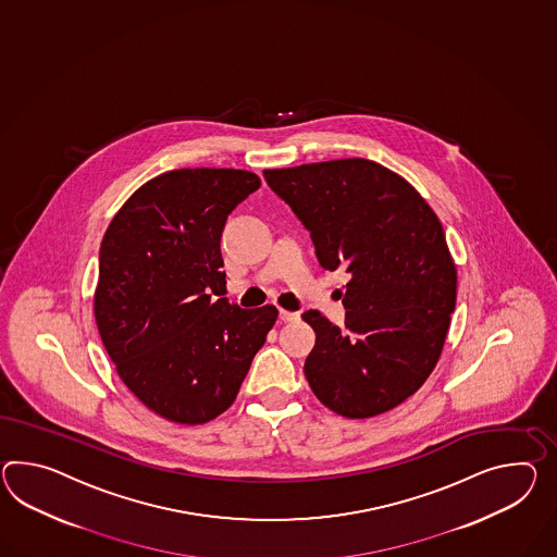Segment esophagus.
Here are the masks:
<instances>
[{
    "label": "esophagus",
    "mask_w": 557,
    "mask_h": 557,
    "mask_svg": "<svg viewBox=\"0 0 557 557\" xmlns=\"http://www.w3.org/2000/svg\"><path fill=\"white\" fill-rule=\"evenodd\" d=\"M280 320H282V322H298L299 313L287 312V310H280Z\"/></svg>",
    "instance_id": "34e87169"
}]
</instances>
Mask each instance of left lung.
Segmentation results:
<instances>
[{"label":"left lung","mask_w":557,"mask_h":557,"mask_svg":"<svg viewBox=\"0 0 557 557\" xmlns=\"http://www.w3.org/2000/svg\"><path fill=\"white\" fill-rule=\"evenodd\" d=\"M310 231L324 270L350 273L346 326L318 310L304 372L322 405L368 419L405 403L433 372L457 301V268L433 209L408 181L367 159L265 169Z\"/></svg>","instance_id":"1"}]
</instances>
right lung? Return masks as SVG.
I'll list each match as a JSON object with an SVG mask.
<instances>
[{
    "label": "right lung",
    "mask_w": 557,
    "mask_h": 557,
    "mask_svg": "<svg viewBox=\"0 0 557 557\" xmlns=\"http://www.w3.org/2000/svg\"><path fill=\"white\" fill-rule=\"evenodd\" d=\"M239 169H178L150 178L110 221L98 256L96 326L128 391L178 424L233 405L277 320L225 294L221 233L259 189Z\"/></svg>",
    "instance_id": "add662e5"
}]
</instances>
